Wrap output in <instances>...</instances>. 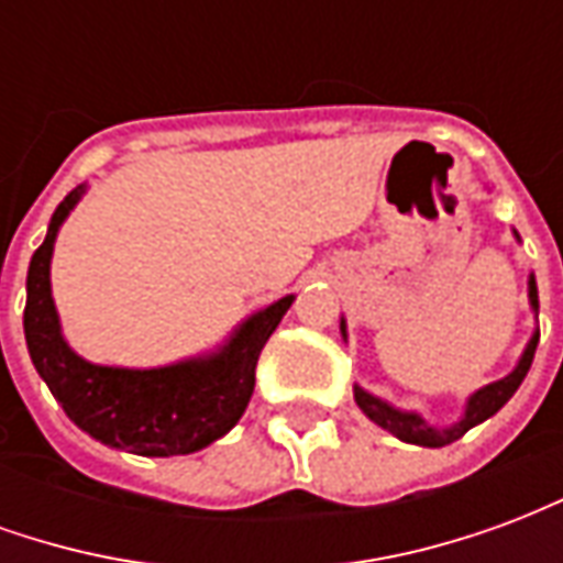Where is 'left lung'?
Segmentation results:
<instances>
[{"mask_svg": "<svg viewBox=\"0 0 563 563\" xmlns=\"http://www.w3.org/2000/svg\"><path fill=\"white\" fill-rule=\"evenodd\" d=\"M516 234V241H521L519 232ZM528 305H531L533 317L540 313V298H537V280H533V274H528ZM341 338L346 341V319H341ZM537 343H540V329H533V334L525 343V350H521L519 362L516 367L509 371L507 377L495 379V383H488L483 389H476L464 401V413L459 416V422L452 424H431L424 419L422 413H416V410H401V407H395V404L383 401L379 395L374 391L362 389L358 383L353 386V398L358 404V410L371 419L374 424H379L383 431H389L404 443H413V446H428V449H440L452 443V440H459L464 437L471 428H476L485 419H492V416L504 407V404L516 395V389L521 386V379L528 377V371H531L533 353H537Z\"/></svg>", "mask_w": 563, "mask_h": 563, "instance_id": "obj_1", "label": "left lung"}]
</instances>
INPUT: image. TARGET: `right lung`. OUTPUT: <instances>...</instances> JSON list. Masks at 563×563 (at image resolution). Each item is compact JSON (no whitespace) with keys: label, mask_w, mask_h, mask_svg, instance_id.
<instances>
[{"label":"right lung","mask_w":563,"mask_h":563,"mask_svg":"<svg viewBox=\"0 0 563 563\" xmlns=\"http://www.w3.org/2000/svg\"><path fill=\"white\" fill-rule=\"evenodd\" d=\"M87 184L75 186L51 217L44 244L32 253L26 274L23 334L38 377L54 391L80 431L132 455H189L229 434L256 389V362L295 295L262 307L232 334L201 355L159 367H117L87 362L68 346L51 289L56 234L78 208Z\"/></svg>","instance_id":"1"}]
</instances>
